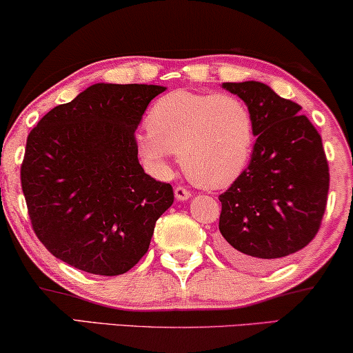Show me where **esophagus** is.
Segmentation results:
<instances>
[{"label": "esophagus", "instance_id": "esophagus-1", "mask_svg": "<svg viewBox=\"0 0 353 353\" xmlns=\"http://www.w3.org/2000/svg\"><path fill=\"white\" fill-rule=\"evenodd\" d=\"M175 197L178 201H186L191 197V191L186 190L185 186H176L175 188Z\"/></svg>", "mask_w": 353, "mask_h": 353}]
</instances>
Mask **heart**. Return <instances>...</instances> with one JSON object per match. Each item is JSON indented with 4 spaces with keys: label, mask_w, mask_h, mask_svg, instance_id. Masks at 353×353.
<instances>
[{
    "label": "heart",
    "mask_w": 353,
    "mask_h": 353,
    "mask_svg": "<svg viewBox=\"0 0 353 353\" xmlns=\"http://www.w3.org/2000/svg\"><path fill=\"white\" fill-rule=\"evenodd\" d=\"M252 141V117L239 98L176 90L149 110L148 132L139 134L138 146L156 172H168V159L180 154L190 180L221 190L243 173Z\"/></svg>",
    "instance_id": "obj_1"
}]
</instances>
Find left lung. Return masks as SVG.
<instances>
[{
	"instance_id": "left-lung-1",
	"label": "left lung",
	"mask_w": 353,
	"mask_h": 353,
	"mask_svg": "<svg viewBox=\"0 0 353 353\" xmlns=\"http://www.w3.org/2000/svg\"><path fill=\"white\" fill-rule=\"evenodd\" d=\"M223 88L248 105L257 139L248 168L219 197V249L236 267L265 270L316 236L330 167L320 133L301 105L260 81Z\"/></svg>"
}]
</instances>
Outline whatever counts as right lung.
<instances>
[{
    "label": "right lung",
    "mask_w": 353,
    "mask_h": 353,
    "mask_svg": "<svg viewBox=\"0 0 353 353\" xmlns=\"http://www.w3.org/2000/svg\"><path fill=\"white\" fill-rule=\"evenodd\" d=\"M159 85L96 83L56 105L27 138L21 183L33 231L62 262L115 276L148 252L168 183L138 161L134 130Z\"/></svg>",
    "instance_id": "right-lung-1"
}]
</instances>
